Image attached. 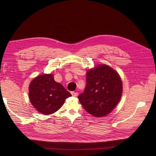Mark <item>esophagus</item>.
<instances>
[{
    "label": "esophagus",
    "instance_id": "obj_1",
    "mask_svg": "<svg viewBox=\"0 0 156 156\" xmlns=\"http://www.w3.org/2000/svg\"><path fill=\"white\" fill-rule=\"evenodd\" d=\"M71 94H72V95L73 96H74V97H75V96H77V92H73V91L71 92Z\"/></svg>",
    "mask_w": 156,
    "mask_h": 156
}]
</instances>
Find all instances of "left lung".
<instances>
[{"instance_id":"left-lung-1","label":"left lung","mask_w":156,"mask_h":156,"mask_svg":"<svg viewBox=\"0 0 156 156\" xmlns=\"http://www.w3.org/2000/svg\"><path fill=\"white\" fill-rule=\"evenodd\" d=\"M87 85L79 100L87 112L101 117L110 113L119 102L122 84L118 73L107 65H100L87 72Z\"/></svg>"}]
</instances>
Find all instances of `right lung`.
<instances>
[{
  "label": "right lung",
  "instance_id": "obj_1",
  "mask_svg": "<svg viewBox=\"0 0 156 156\" xmlns=\"http://www.w3.org/2000/svg\"><path fill=\"white\" fill-rule=\"evenodd\" d=\"M72 96L52 74H44L33 79L29 86V99L37 111L53 114L62 106L66 99Z\"/></svg>",
  "mask_w": 156,
  "mask_h": 156
}]
</instances>
